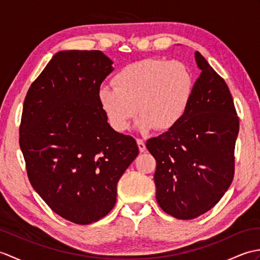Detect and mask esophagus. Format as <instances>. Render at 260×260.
<instances>
[{
  "mask_svg": "<svg viewBox=\"0 0 260 260\" xmlns=\"http://www.w3.org/2000/svg\"><path fill=\"white\" fill-rule=\"evenodd\" d=\"M136 143H137V146H139V148H140V152H144L146 150V146H145L144 141L141 140V139H137Z\"/></svg>",
  "mask_w": 260,
  "mask_h": 260,
  "instance_id": "obj_1",
  "label": "esophagus"
}]
</instances>
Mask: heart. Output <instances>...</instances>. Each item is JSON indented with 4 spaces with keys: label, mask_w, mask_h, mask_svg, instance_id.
<instances>
[{
    "label": "heart",
    "mask_w": 260,
    "mask_h": 260,
    "mask_svg": "<svg viewBox=\"0 0 260 260\" xmlns=\"http://www.w3.org/2000/svg\"><path fill=\"white\" fill-rule=\"evenodd\" d=\"M114 87L102 86L98 101L117 132L128 128L137 110L136 128L171 131L185 116L194 91V76L184 62L144 59L121 68Z\"/></svg>",
    "instance_id": "b5f03b06"
}]
</instances>
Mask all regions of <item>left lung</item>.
<instances>
[{"instance_id": "1", "label": "left lung", "mask_w": 260, "mask_h": 260, "mask_svg": "<svg viewBox=\"0 0 260 260\" xmlns=\"http://www.w3.org/2000/svg\"><path fill=\"white\" fill-rule=\"evenodd\" d=\"M201 70L181 123L146 142L156 159V201L164 212L194 219L217 204L235 174L239 118L225 81L196 52Z\"/></svg>"}]
</instances>
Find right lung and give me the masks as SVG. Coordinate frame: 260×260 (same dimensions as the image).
<instances>
[{
    "label": "right lung",
    "instance_id": "obj_1",
    "mask_svg": "<svg viewBox=\"0 0 260 260\" xmlns=\"http://www.w3.org/2000/svg\"><path fill=\"white\" fill-rule=\"evenodd\" d=\"M113 61L98 50L54 54L24 99L20 147L33 189L53 212L77 224L105 217L120 176L139 154L136 141L107 123L98 90Z\"/></svg>",
    "mask_w": 260,
    "mask_h": 260
}]
</instances>
